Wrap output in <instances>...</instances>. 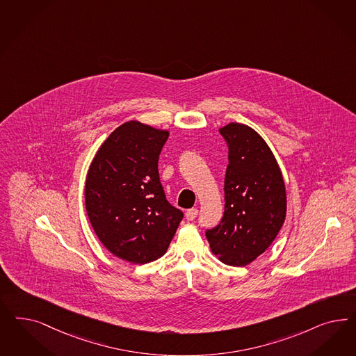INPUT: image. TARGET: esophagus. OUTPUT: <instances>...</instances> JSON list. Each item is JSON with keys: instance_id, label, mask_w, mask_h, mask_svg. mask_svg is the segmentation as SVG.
<instances>
[{"instance_id": "34e87169", "label": "esophagus", "mask_w": 356, "mask_h": 356, "mask_svg": "<svg viewBox=\"0 0 356 356\" xmlns=\"http://www.w3.org/2000/svg\"><path fill=\"white\" fill-rule=\"evenodd\" d=\"M197 216V209L196 208H191V209H187V212H186V218L187 220H194V218Z\"/></svg>"}]
</instances>
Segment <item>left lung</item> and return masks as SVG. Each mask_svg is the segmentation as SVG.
Returning <instances> with one entry per match:
<instances>
[{"instance_id":"left-lung-1","label":"left lung","mask_w":356,"mask_h":356,"mask_svg":"<svg viewBox=\"0 0 356 356\" xmlns=\"http://www.w3.org/2000/svg\"><path fill=\"white\" fill-rule=\"evenodd\" d=\"M218 131L229 149L225 208L206 237L222 264L246 266L266 252L286 220V184L275 156L252 127L229 123Z\"/></svg>"}]
</instances>
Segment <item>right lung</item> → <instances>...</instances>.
<instances>
[{
    "mask_svg": "<svg viewBox=\"0 0 356 356\" xmlns=\"http://www.w3.org/2000/svg\"><path fill=\"white\" fill-rule=\"evenodd\" d=\"M168 138L169 131L129 120L104 140L86 175L92 229L108 252L131 264L162 257L184 218L160 182L159 156Z\"/></svg>",
    "mask_w": 356,
    "mask_h": 356,
    "instance_id": "right-lung-1",
    "label": "right lung"
}]
</instances>
